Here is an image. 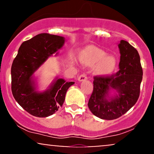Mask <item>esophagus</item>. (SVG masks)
I'll list each match as a JSON object with an SVG mask.
<instances>
[{"mask_svg":"<svg viewBox=\"0 0 154 154\" xmlns=\"http://www.w3.org/2000/svg\"><path fill=\"white\" fill-rule=\"evenodd\" d=\"M88 79L87 76H86L85 74H82V75H79V77H78V80L80 81V82H82V81H85L86 80V79Z\"/></svg>","mask_w":154,"mask_h":154,"instance_id":"obj_1","label":"esophagus"}]
</instances>
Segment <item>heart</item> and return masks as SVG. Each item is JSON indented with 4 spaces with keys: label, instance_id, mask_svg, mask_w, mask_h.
I'll list each match as a JSON object with an SVG mask.
<instances>
[{
    "label": "heart",
    "instance_id": "heart-1",
    "mask_svg": "<svg viewBox=\"0 0 154 154\" xmlns=\"http://www.w3.org/2000/svg\"><path fill=\"white\" fill-rule=\"evenodd\" d=\"M106 52L96 47H90L85 50L80 56L81 61L88 66L95 67V72L99 75H107L112 72L116 65V59L111 55L106 56Z\"/></svg>",
    "mask_w": 154,
    "mask_h": 154
}]
</instances>
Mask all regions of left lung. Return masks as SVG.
Wrapping results in <instances>:
<instances>
[{"instance_id":"8db88e82","label":"left lung","mask_w":154,"mask_h":154,"mask_svg":"<svg viewBox=\"0 0 154 154\" xmlns=\"http://www.w3.org/2000/svg\"><path fill=\"white\" fill-rule=\"evenodd\" d=\"M118 46L121 55L119 71L93 77V91L88 106L95 116L102 119L112 120L122 116L135 105L140 95L143 69L138 52L123 40ZM111 89H115L118 94L109 97Z\"/></svg>"}]
</instances>
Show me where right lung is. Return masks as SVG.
Listing matches in <instances>:
<instances>
[{"label":"right lung","instance_id":"obj_1","mask_svg":"<svg viewBox=\"0 0 154 154\" xmlns=\"http://www.w3.org/2000/svg\"><path fill=\"white\" fill-rule=\"evenodd\" d=\"M65 38L41 33L23 42L11 66V91L24 110L37 117H47L59 110L74 82L56 78L45 91H36L33 73L63 46Z\"/></svg>","mask_w":154,"mask_h":154}]
</instances>
